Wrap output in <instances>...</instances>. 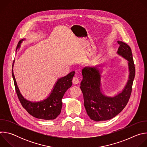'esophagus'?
Listing matches in <instances>:
<instances>
[{
    "label": "esophagus",
    "mask_w": 147,
    "mask_h": 147,
    "mask_svg": "<svg viewBox=\"0 0 147 147\" xmlns=\"http://www.w3.org/2000/svg\"><path fill=\"white\" fill-rule=\"evenodd\" d=\"M73 83L74 84H77L79 82V80L77 77H74L73 78V81H72Z\"/></svg>",
    "instance_id": "1"
}]
</instances>
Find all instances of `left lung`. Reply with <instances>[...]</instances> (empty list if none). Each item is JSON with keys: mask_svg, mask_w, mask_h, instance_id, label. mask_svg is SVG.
Instances as JSON below:
<instances>
[{"mask_svg": "<svg viewBox=\"0 0 147 147\" xmlns=\"http://www.w3.org/2000/svg\"><path fill=\"white\" fill-rule=\"evenodd\" d=\"M117 53L129 61V79L123 91L115 97H107L100 91V70L98 67H85L82 70V80L80 84L84 105L87 115L95 121L108 120L120 113L127 105L132 91L136 69L130 47L121 41Z\"/></svg>", "mask_w": 147, "mask_h": 147, "instance_id": "1", "label": "left lung"}]
</instances>
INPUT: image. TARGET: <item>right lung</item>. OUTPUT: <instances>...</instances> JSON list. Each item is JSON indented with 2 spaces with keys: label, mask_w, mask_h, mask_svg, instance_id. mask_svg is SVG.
Segmentation results:
<instances>
[{
  "label": "right lung",
  "mask_w": 147,
  "mask_h": 147,
  "mask_svg": "<svg viewBox=\"0 0 147 147\" xmlns=\"http://www.w3.org/2000/svg\"><path fill=\"white\" fill-rule=\"evenodd\" d=\"M23 40L24 39L18 42L16 50ZM74 75V71H71L66 76L59 79L52 92L47 99L41 102H32L25 99L20 93L12 70L16 92L22 107L34 117L44 120H53L60 113L62 108L61 99L66 91L71 86Z\"/></svg>",
  "instance_id": "add662e5"
}]
</instances>
